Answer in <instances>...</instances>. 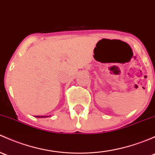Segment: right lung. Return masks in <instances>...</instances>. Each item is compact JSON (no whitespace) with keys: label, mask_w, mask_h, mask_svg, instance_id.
Instances as JSON below:
<instances>
[{"label":"right lung","mask_w":155,"mask_h":155,"mask_svg":"<svg viewBox=\"0 0 155 155\" xmlns=\"http://www.w3.org/2000/svg\"><path fill=\"white\" fill-rule=\"evenodd\" d=\"M51 117V115H50V116H35V117H38V118H45V117Z\"/></svg>","instance_id":"obj_1"}]
</instances>
